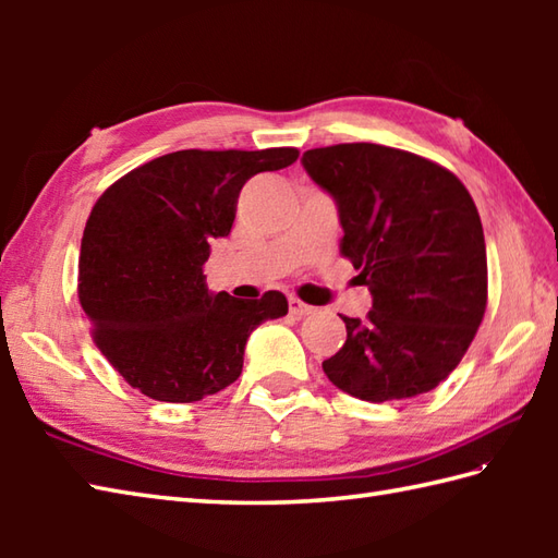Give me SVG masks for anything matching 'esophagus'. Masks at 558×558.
Here are the masks:
<instances>
[{
  "instance_id": "esophagus-1",
  "label": "esophagus",
  "mask_w": 558,
  "mask_h": 558,
  "mask_svg": "<svg viewBox=\"0 0 558 558\" xmlns=\"http://www.w3.org/2000/svg\"><path fill=\"white\" fill-rule=\"evenodd\" d=\"M290 314L298 316V318L310 316V314H314V306H312V304H304V302L298 300V298H290Z\"/></svg>"
}]
</instances>
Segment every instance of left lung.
Segmentation results:
<instances>
[{
    "mask_svg": "<svg viewBox=\"0 0 558 558\" xmlns=\"http://www.w3.org/2000/svg\"><path fill=\"white\" fill-rule=\"evenodd\" d=\"M336 198L340 254L372 292L366 318L324 362L330 384L366 400H405L460 364L487 310V246L475 201L453 172L414 153L338 144L302 156Z\"/></svg>",
    "mask_w": 558,
    "mask_h": 558,
    "instance_id": "obj_1",
    "label": "left lung"
}]
</instances>
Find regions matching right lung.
<instances>
[{
	"mask_svg": "<svg viewBox=\"0 0 558 558\" xmlns=\"http://www.w3.org/2000/svg\"><path fill=\"white\" fill-rule=\"evenodd\" d=\"M298 148L177 150L124 174L93 206L81 240L78 302L93 342L124 381L160 402H196L234 384L244 345L286 294L210 292V242L228 236L242 186Z\"/></svg>",
	"mask_w": 558,
	"mask_h": 558,
	"instance_id": "add662e5",
	"label": "right lung"
}]
</instances>
